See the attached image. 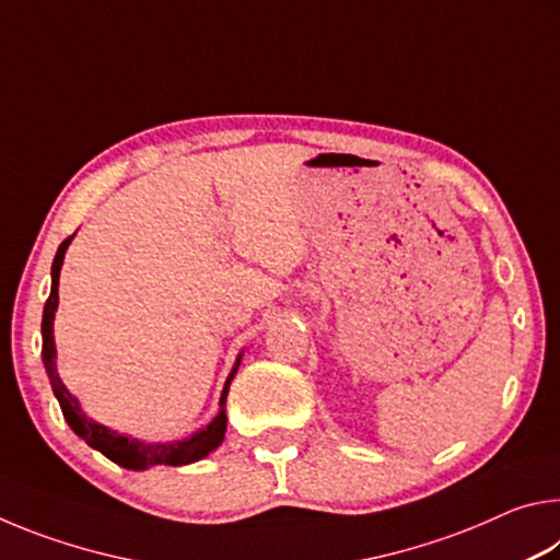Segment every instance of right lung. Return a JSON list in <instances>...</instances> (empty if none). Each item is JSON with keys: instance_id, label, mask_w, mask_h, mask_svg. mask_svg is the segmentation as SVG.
<instances>
[{"instance_id": "add662e5", "label": "right lung", "mask_w": 560, "mask_h": 560, "mask_svg": "<svg viewBox=\"0 0 560 560\" xmlns=\"http://www.w3.org/2000/svg\"><path fill=\"white\" fill-rule=\"evenodd\" d=\"M73 240V234L69 240H63L59 252H56L54 264H51V293L49 299L44 303V318H42V360H44V368H46V375H49L51 381V390L56 395V400L61 405V412L66 417V422H69V428L79 434V438L89 444V447L98 450L101 454H106L110 462L120 464V467L126 469H148V467H155V464H170V467H183V464H192L197 459L207 457V454L214 452L220 447L222 440H224V432H226V393H230V383L236 373V368L242 363V355L236 358V363L232 368L230 377H226L224 383V390L220 397V412H217L214 420L202 428L200 432L189 434L185 440H177V442H158V444H145L140 440H132L126 438V434H118L108 430L106 424L101 422H93L91 417L81 410V405L75 397L66 390V385L61 383L59 371H56V346H54V314H56V306H59V273L63 267V254L69 249V244Z\"/></svg>"}]
</instances>
